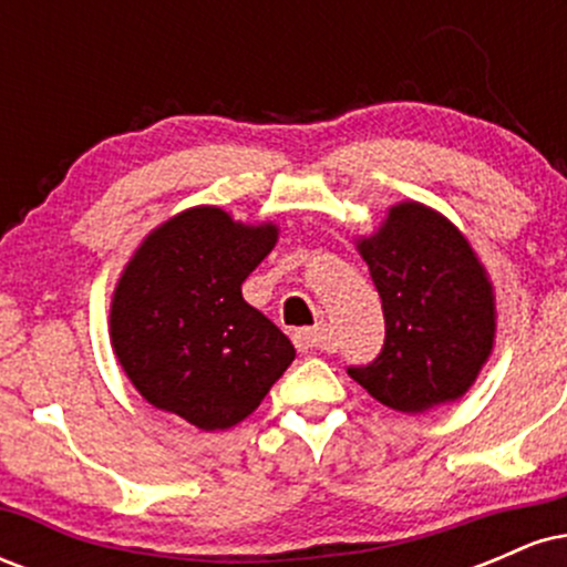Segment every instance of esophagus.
<instances>
[{
    "mask_svg": "<svg viewBox=\"0 0 567 567\" xmlns=\"http://www.w3.org/2000/svg\"><path fill=\"white\" fill-rule=\"evenodd\" d=\"M292 341H296V347L301 351H320L324 347V341H328V330H324L322 324H315V328H301V330H296Z\"/></svg>",
    "mask_w": 567,
    "mask_h": 567,
    "instance_id": "esophagus-1",
    "label": "esophagus"
}]
</instances>
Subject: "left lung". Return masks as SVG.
<instances>
[{"mask_svg":"<svg viewBox=\"0 0 567 567\" xmlns=\"http://www.w3.org/2000/svg\"><path fill=\"white\" fill-rule=\"evenodd\" d=\"M381 296V354L349 375L381 405L424 413L470 392L496 338V298L466 237L421 202H400L357 243Z\"/></svg>","mask_w":567,"mask_h":567,"instance_id":"obj_1","label":"left lung"}]
</instances>
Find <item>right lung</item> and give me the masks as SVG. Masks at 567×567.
<instances>
[{
  "instance_id": "add662e5",
  "label": "right lung",
  "mask_w": 567,
  "mask_h": 567,
  "mask_svg": "<svg viewBox=\"0 0 567 567\" xmlns=\"http://www.w3.org/2000/svg\"><path fill=\"white\" fill-rule=\"evenodd\" d=\"M277 231L202 205L143 239L109 317L116 360L143 400L202 432L229 429L261 405L296 360L288 336L243 298Z\"/></svg>"
}]
</instances>
